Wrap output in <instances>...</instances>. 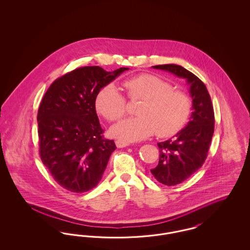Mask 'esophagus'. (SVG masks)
<instances>
[{
    "instance_id": "1",
    "label": "esophagus",
    "mask_w": 250,
    "mask_h": 250,
    "mask_svg": "<svg viewBox=\"0 0 250 250\" xmlns=\"http://www.w3.org/2000/svg\"><path fill=\"white\" fill-rule=\"evenodd\" d=\"M115 144H116V146H117L118 148H124V147H126V146L129 145V143L123 142V141H120V140H117V141L115 142Z\"/></svg>"
}]
</instances>
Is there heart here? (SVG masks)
Instances as JSON below:
<instances>
[{"instance_id":"obj_1","label":"heart","mask_w":250,"mask_h":250,"mask_svg":"<svg viewBox=\"0 0 250 250\" xmlns=\"http://www.w3.org/2000/svg\"><path fill=\"white\" fill-rule=\"evenodd\" d=\"M124 87L131 100H143L137 117L126 118L111 127V134L125 143L144 140L154 133L160 138L181 130L190 117L192 99L188 93L173 89L166 80L141 74L126 80ZM97 111L107 121L121 119L126 112V98L114 84L102 87L95 96Z\"/></svg>"}]
</instances>
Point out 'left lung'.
I'll list each match as a JSON object with an SVG mask.
<instances>
[{
	"label": "left lung",
	"mask_w": 250,
	"mask_h": 250,
	"mask_svg": "<svg viewBox=\"0 0 250 250\" xmlns=\"http://www.w3.org/2000/svg\"><path fill=\"white\" fill-rule=\"evenodd\" d=\"M186 79L192 97L190 121L172 139L157 143L159 161L152 174L161 184L172 187L190 177L203 165L214 130V107L205 84L181 65L169 63L153 66Z\"/></svg>",
	"instance_id": "obj_1"
}]
</instances>
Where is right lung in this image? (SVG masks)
<instances>
[{
	"instance_id": "add662e5",
	"label": "right lung",
	"mask_w": 250,
	"mask_h": 250,
	"mask_svg": "<svg viewBox=\"0 0 250 250\" xmlns=\"http://www.w3.org/2000/svg\"><path fill=\"white\" fill-rule=\"evenodd\" d=\"M127 69L80 67L55 80L44 95L37 113L39 154L64 189L87 192L102 178L116 145L103 138L95 96Z\"/></svg>"
}]
</instances>
